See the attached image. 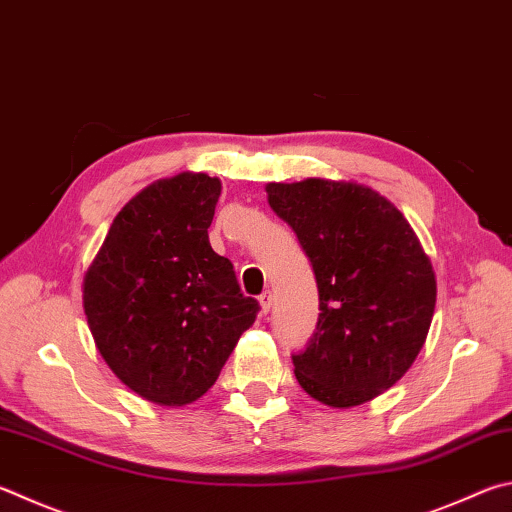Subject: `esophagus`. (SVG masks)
<instances>
[{"label": "esophagus", "mask_w": 512, "mask_h": 512, "mask_svg": "<svg viewBox=\"0 0 512 512\" xmlns=\"http://www.w3.org/2000/svg\"><path fill=\"white\" fill-rule=\"evenodd\" d=\"M259 306H262V313L271 311V306H273V293L271 291H264L262 295H259Z\"/></svg>", "instance_id": "34e87169"}]
</instances>
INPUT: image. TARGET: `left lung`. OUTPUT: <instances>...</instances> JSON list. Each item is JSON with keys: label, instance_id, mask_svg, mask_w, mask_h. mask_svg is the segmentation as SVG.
I'll return each instance as SVG.
<instances>
[{"label": "left lung", "instance_id": "left-lung-1", "mask_svg": "<svg viewBox=\"0 0 512 512\" xmlns=\"http://www.w3.org/2000/svg\"><path fill=\"white\" fill-rule=\"evenodd\" d=\"M266 192L318 284V324L291 353L297 383L324 405L367 403L403 378L427 338L430 259L401 212L362 185L306 179Z\"/></svg>", "mask_w": 512, "mask_h": 512}]
</instances>
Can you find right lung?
Returning <instances> with one entry per match:
<instances>
[{
    "label": "right lung",
    "instance_id": "1",
    "mask_svg": "<svg viewBox=\"0 0 512 512\" xmlns=\"http://www.w3.org/2000/svg\"><path fill=\"white\" fill-rule=\"evenodd\" d=\"M219 179L179 174L118 212L85 275V315L111 371L138 396L185 405L215 385L259 313L210 246Z\"/></svg>",
    "mask_w": 512,
    "mask_h": 512
}]
</instances>
